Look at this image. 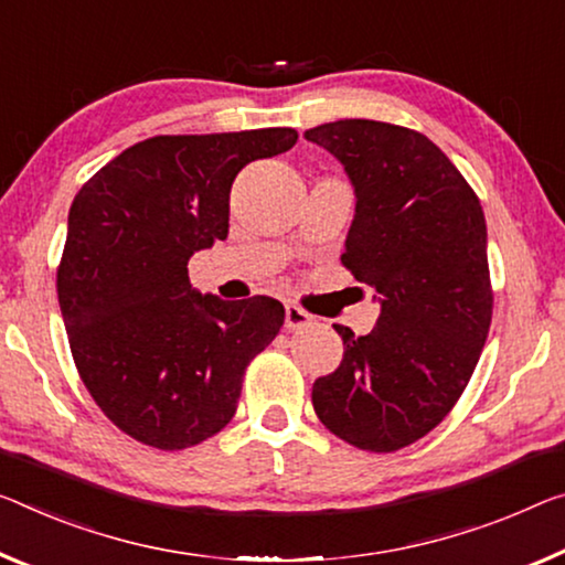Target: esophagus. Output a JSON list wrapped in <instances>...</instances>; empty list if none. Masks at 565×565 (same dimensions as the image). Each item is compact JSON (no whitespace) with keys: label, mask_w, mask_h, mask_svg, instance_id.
Masks as SVG:
<instances>
[{"label":"esophagus","mask_w":565,"mask_h":565,"mask_svg":"<svg viewBox=\"0 0 565 565\" xmlns=\"http://www.w3.org/2000/svg\"><path fill=\"white\" fill-rule=\"evenodd\" d=\"M312 323H316V318L300 306L285 308V328H288V331H302V328H310Z\"/></svg>","instance_id":"obj_1"}]
</instances>
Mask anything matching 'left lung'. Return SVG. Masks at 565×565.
<instances>
[{
  "label": "left lung",
  "mask_w": 565,
  "mask_h": 565,
  "mask_svg": "<svg viewBox=\"0 0 565 565\" xmlns=\"http://www.w3.org/2000/svg\"><path fill=\"white\" fill-rule=\"evenodd\" d=\"M355 186L341 263L376 290L369 335L333 326L343 361L312 384L328 431L366 452L429 434L462 396L492 323L488 227L475 189L427 136L345 118L306 131Z\"/></svg>",
  "instance_id": "8db88e82"
}]
</instances>
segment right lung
Here are the masks:
<instances>
[{"label":"right lung","instance_id":"right-lung-1","mask_svg":"<svg viewBox=\"0 0 565 565\" xmlns=\"http://www.w3.org/2000/svg\"><path fill=\"white\" fill-rule=\"evenodd\" d=\"M295 141V128L153 136L75 194L57 265L67 341L93 402L141 445L173 452L227 427L245 369L280 333V302L199 295L186 265L227 239L234 177Z\"/></svg>","mask_w":565,"mask_h":565}]
</instances>
